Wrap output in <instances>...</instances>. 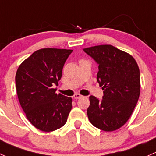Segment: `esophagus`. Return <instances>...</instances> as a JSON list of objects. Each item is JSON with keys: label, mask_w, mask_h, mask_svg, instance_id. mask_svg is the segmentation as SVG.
<instances>
[{"label": "esophagus", "mask_w": 156, "mask_h": 156, "mask_svg": "<svg viewBox=\"0 0 156 156\" xmlns=\"http://www.w3.org/2000/svg\"><path fill=\"white\" fill-rule=\"evenodd\" d=\"M81 97H82V95L80 94H79V93H76V94L73 95V98L74 99H79V98H80Z\"/></svg>", "instance_id": "obj_1"}]
</instances>
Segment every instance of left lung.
<instances>
[{
	"label": "left lung",
	"instance_id": "obj_1",
	"mask_svg": "<svg viewBox=\"0 0 156 156\" xmlns=\"http://www.w3.org/2000/svg\"><path fill=\"white\" fill-rule=\"evenodd\" d=\"M99 65L97 80L104 90L101 101L89 97L90 122L104 131L124 126L132 114L140 93V70L130 54L112 45L83 49Z\"/></svg>",
	"mask_w": 156,
	"mask_h": 156
}]
</instances>
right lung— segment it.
Returning a JSON list of instances; mask_svg holds the SVG:
<instances>
[{"mask_svg":"<svg viewBox=\"0 0 156 156\" xmlns=\"http://www.w3.org/2000/svg\"><path fill=\"white\" fill-rule=\"evenodd\" d=\"M71 49L44 48L34 52L20 65L16 74L18 98L28 121L35 128L50 132L66 123L72 98L57 94L62 69Z\"/></svg>","mask_w":156,"mask_h":156,"instance_id":"obj_1","label":"right lung"}]
</instances>
